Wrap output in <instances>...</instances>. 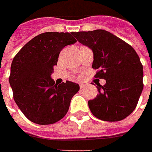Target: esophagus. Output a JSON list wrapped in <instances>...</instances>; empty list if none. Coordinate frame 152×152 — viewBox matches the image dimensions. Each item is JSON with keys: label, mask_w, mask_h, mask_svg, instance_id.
Wrapping results in <instances>:
<instances>
[{"label": "esophagus", "mask_w": 152, "mask_h": 152, "mask_svg": "<svg viewBox=\"0 0 152 152\" xmlns=\"http://www.w3.org/2000/svg\"><path fill=\"white\" fill-rule=\"evenodd\" d=\"M86 86H87V84H85V83H80V84H79L80 89H85Z\"/></svg>", "instance_id": "obj_1"}]
</instances>
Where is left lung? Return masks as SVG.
I'll return each mask as SVG.
<instances>
[{"label":"left lung","instance_id":"obj_1","mask_svg":"<svg viewBox=\"0 0 152 152\" xmlns=\"http://www.w3.org/2000/svg\"><path fill=\"white\" fill-rule=\"evenodd\" d=\"M74 36L93 51L92 67L99 70L95 77L106 79L103 86L98 85L97 96L88 102L92 114L108 122L124 119L135 109L143 90V66L136 51L103 29L74 33Z\"/></svg>","mask_w":152,"mask_h":152}]
</instances>
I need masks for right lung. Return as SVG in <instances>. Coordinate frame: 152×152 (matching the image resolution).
I'll list each match as a JSON object with an SVG mask.
<instances>
[{"label": "right lung", "instance_id": "right-lung-1", "mask_svg": "<svg viewBox=\"0 0 152 152\" xmlns=\"http://www.w3.org/2000/svg\"><path fill=\"white\" fill-rule=\"evenodd\" d=\"M74 33L45 32L29 40L15 56L9 83L22 113L31 122L47 125L61 120L79 85L66 81L57 85L50 78L65 46L77 40Z\"/></svg>", "mask_w": 152, "mask_h": 152}]
</instances>
